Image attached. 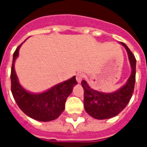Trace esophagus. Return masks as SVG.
<instances>
[{
	"label": "esophagus",
	"mask_w": 147,
	"mask_h": 147,
	"mask_svg": "<svg viewBox=\"0 0 147 147\" xmlns=\"http://www.w3.org/2000/svg\"><path fill=\"white\" fill-rule=\"evenodd\" d=\"M83 79V75L82 74H78L76 75V81H77L78 83H81L82 80Z\"/></svg>",
	"instance_id": "obj_1"
}]
</instances>
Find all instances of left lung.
Segmentation results:
<instances>
[{"mask_svg":"<svg viewBox=\"0 0 147 147\" xmlns=\"http://www.w3.org/2000/svg\"><path fill=\"white\" fill-rule=\"evenodd\" d=\"M125 48L131 67V74L123 86L111 93H105L92 89L85 80H82L84 89V107L91 117L96 119H107L116 116L129 103L134 91L136 82V59L129 48L124 42H120Z\"/></svg>","mask_w":147,"mask_h":147,"instance_id":"left-lung-1","label":"left lung"}]
</instances>
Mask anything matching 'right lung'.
Segmentation results:
<instances>
[{
	"mask_svg": "<svg viewBox=\"0 0 147 147\" xmlns=\"http://www.w3.org/2000/svg\"><path fill=\"white\" fill-rule=\"evenodd\" d=\"M23 44V43H22ZM20 44L13 54L11 70V90L18 107L28 117L39 121H51L57 119L65 110L66 99L77 82L76 76L57 84L41 93H32L19 82L15 69V62L19 55Z\"/></svg>",
	"mask_w": 147,
	"mask_h": 147,
	"instance_id": "obj_1",
	"label": "right lung"
}]
</instances>
